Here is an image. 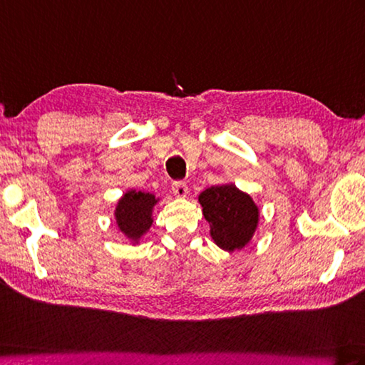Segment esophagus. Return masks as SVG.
Listing matches in <instances>:
<instances>
[{
	"label": "esophagus",
	"instance_id": "1",
	"mask_svg": "<svg viewBox=\"0 0 365 365\" xmlns=\"http://www.w3.org/2000/svg\"><path fill=\"white\" fill-rule=\"evenodd\" d=\"M173 191H174V195L175 196H178V197H185L188 195V187H187V183L185 182H174L173 183Z\"/></svg>",
	"mask_w": 365,
	"mask_h": 365
}]
</instances>
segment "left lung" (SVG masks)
Returning <instances> with one entry per match:
<instances>
[{
	"mask_svg": "<svg viewBox=\"0 0 365 365\" xmlns=\"http://www.w3.org/2000/svg\"><path fill=\"white\" fill-rule=\"evenodd\" d=\"M204 218L210 225V235L215 244L227 250L244 248L258 226V207L247 192L235 185H218L207 188L199 196Z\"/></svg>",
	"mask_w": 365,
	"mask_h": 365,
	"instance_id": "1",
	"label": "left lung"
}]
</instances>
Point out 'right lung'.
Wrapping results in <instances>:
<instances>
[{"mask_svg": "<svg viewBox=\"0 0 365 365\" xmlns=\"http://www.w3.org/2000/svg\"><path fill=\"white\" fill-rule=\"evenodd\" d=\"M156 204L153 195L144 191H128L117 205L115 218L121 232L130 239H140L153 223L152 209Z\"/></svg>", "mask_w": 365, "mask_h": 365, "instance_id": "obj_1", "label": "right lung"}]
</instances>
